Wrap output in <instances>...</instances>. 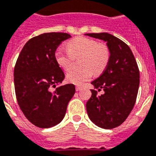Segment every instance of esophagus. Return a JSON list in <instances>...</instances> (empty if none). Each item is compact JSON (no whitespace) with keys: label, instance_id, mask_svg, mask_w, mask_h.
<instances>
[{"label":"esophagus","instance_id":"obj_1","mask_svg":"<svg viewBox=\"0 0 156 156\" xmlns=\"http://www.w3.org/2000/svg\"><path fill=\"white\" fill-rule=\"evenodd\" d=\"M82 89V86H76V91H80Z\"/></svg>","mask_w":156,"mask_h":156}]
</instances>
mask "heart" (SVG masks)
<instances>
[{"label":"heart","mask_w":156,"mask_h":156,"mask_svg":"<svg viewBox=\"0 0 156 156\" xmlns=\"http://www.w3.org/2000/svg\"><path fill=\"white\" fill-rule=\"evenodd\" d=\"M68 52L57 50L55 53V61L64 70L70 68L73 58L81 56L79 64L82 68L68 71L66 78L69 82L81 85L95 74H100L105 70L111 57L110 49L104 43L94 39L79 36L68 41L66 44Z\"/></svg>","instance_id":"obj_1"}]
</instances>
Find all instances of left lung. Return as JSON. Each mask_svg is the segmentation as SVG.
<instances>
[{
  "label": "left lung",
  "instance_id": "8db88e82",
  "mask_svg": "<svg viewBox=\"0 0 156 156\" xmlns=\"http://www.w3.org/2000/svg\"><path fill=\"white\" fill-rule=\"evenodd\" d=\"M107 42L110 49L109 63L101 76L91 84L92 96L86 103V111L92 122L103 129H113L125 121L136 102L140 72L132 51L122 41L108 33L86 34Z\"/></svg>",
  "mask_w": 156,
  "mask_h": 156
}]
</instances>
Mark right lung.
I'll return each mask as SVG.
<instances>
[{
    "mask_svg": "<svg viewBox=\"0 0 156 156\" xmlns=\"http://www.w3.org/2000/svg\"><path fill=\"white\" fill-rule=\"evenodd\" d=\"M67 33H44L30 39L20 52L14 69V85L19 106L26 118L39 128H50L64 118L75 93L73 84L62 83L65 75L55 52Z\"/></svg>",
    "mask_w": 156,
    "mask_h": 156,
    "instance_id": "right-lung-1",
    "label": "right lung"
}]
</instances>
